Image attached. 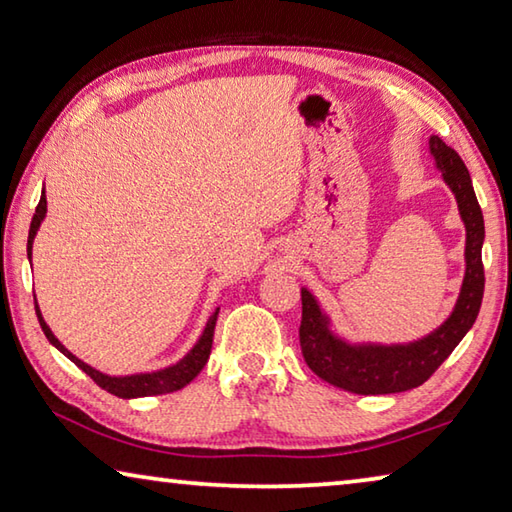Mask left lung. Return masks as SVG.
<instances>
[{"label":"left lung","mask_w":512,"mask_h":512,"mask_svg":"<svg viewBox=\"0 0 512 512\" xmlns=\"http://www.w3.org/2000/svg\"><path fill=\"white\" fill-rule=\"evenodd\" d=\"M431 153L443 178L456 194L458 210L465 221L467 271L461 298L447 323L427 339L411 345H393V348H352L336 336L329 334L327 318L320 314L316 300L307 289H302V320H300V350L305 354L307 366L327 384L345 388L359 395H386L409 391L427 381L440 368L454 348L461 343L467 329L479 316L485 273L481 246L485 237L483 212L476 201L472 178L465 162L452 146L440 137H431Z\"/></svg>","instance_id":"obj_1"}]
</instances>
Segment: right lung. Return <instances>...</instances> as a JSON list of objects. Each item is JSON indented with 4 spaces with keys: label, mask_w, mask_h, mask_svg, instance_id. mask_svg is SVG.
Wrapping results in <instances>:
<instances>
[{
    "label": "right lung",
    "mask_w": 512,
    "mask_h": 512,
    "mask_svg": "<svg viewBox=\"0 0 512 512\" xmlns=\"http://www.w3.org/2000/svg\"><path fill=\"white\" fill-rule=\"evenodd\" d=\"M45 214H47V198H45V192H42L40 203L36 207V214H33V219H31V228H29V241H27V255L29 257H31L33 237H36V232L40 228V221L45 219ZM36 314H38L42 332H45L49 343H54L67 359H72L76 366H79L85 372V375H88L94 381V384L103 388V391H108V393L117 395V397H146V395H162V393L180 391V388H185L189 381H192L198 375V372L203 370V366L207 363V359H210V352H212L214 325H216V316H219V309H216L212 318L207 320V327H205V332L201 336V341L194 345V350L189 352L183 361L176 363V366H171V368L149 372V375H131V377H108V375H103V372L90 368L88 363H83L81 359H76L74 354L67 352L63 345L58 343L56 336L51 334V329L47 327V323L40 316L38 305H36Z\"/></svg>",
    "instance_id": "1"
}]
</instances>
